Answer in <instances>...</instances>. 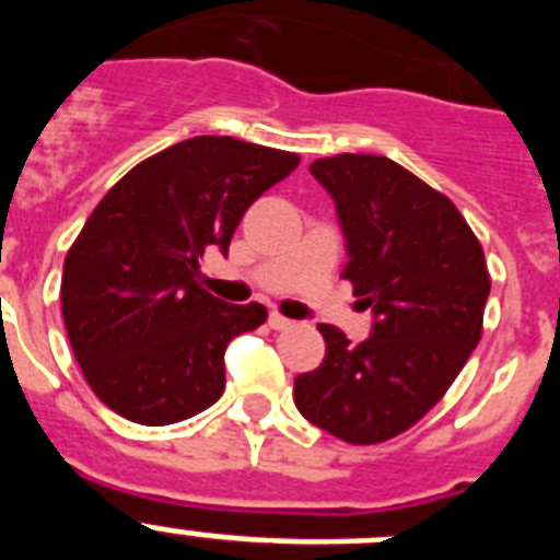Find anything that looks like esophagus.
<instances>
[{
	"mask_svg": "<svg viewBox=\"0 0 560 560\" xmlns=\"http://www.w3.org/2000/svg\"><path fill=\"white\" fill-rule=\"evenodd\" d=\"M291 325H294V323H291V319H285V316L277 314V311H271V314H269V328L271 330H289Z\"/></svg>",
	"mask_w": 560,
	"mask_h": 560,
	"instance_id": "1",
	"label": "esophagus"
}]
</instances>
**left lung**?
Wrapping results in <instances>:
<instances>
[{
	"label": "left lung",
	"instance_id": "left-lung-1",
	"mask_svg": "<svg viewBox=\"0 0 560 560\" xmlns=\"http://www.w3.org/2000/svg\"><path fill=\"white\" fill-rule=\"evenodd\" d=\"M334 199L353 283L373 328L359 345L330 325L323 364L294 378L305 420L355 446L407 432L443 398L482 334L491 280L457 207L398 162L339 153L311 162Z\"/></svg>",
	"mask_w": 560,
	"mask_h": 560
}]
</instances>
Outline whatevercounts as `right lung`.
Instances as JSON below:
<instances>
[{"mask_svg":"<svg viewBox=\"0 0 560 560\" xmlns=\"http://www.w3.org/2000/svg\"><path fill=\"white\" fill-rule=\"evenodd\" d=\"M300 156L232 137H192L128 171L67 252L61 311L97 398L142 427L205 412L224 393V350L264 325L199 285L201 257Z\"/></svg>","mask_w":560,"mask_h":560,"instance_id":"right-lung-1","label":"right lung"}]
</instances>
